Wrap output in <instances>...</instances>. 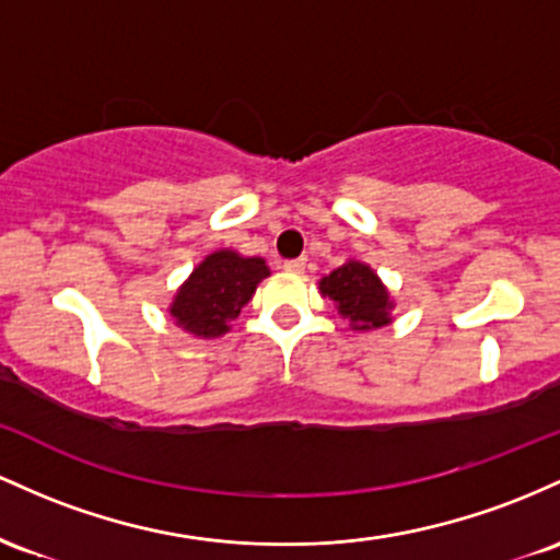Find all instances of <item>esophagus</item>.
<instances>
[{"label": "esophagus", "instance_id": "obj_1", "mask_svg": "<svg viewBox=\"0 0 560 560\" xmlns=\"http://www.w3.org/2000/svg\"><path fill=\"white\" fill-rule=\"evenodd\" d=\"M282 269H285V272H304L306 269V259L304 256H301V259H288L285 264H282Z\"/></svg>", "mask_w": 560, "mask_h": 560}]
</instances>
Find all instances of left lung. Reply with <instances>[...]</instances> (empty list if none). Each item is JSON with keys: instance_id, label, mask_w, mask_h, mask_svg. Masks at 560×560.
Masks as SVG:
<instances>
[{"instance_id": "obj_1", "label": "left lung", "mask_w": 560, "mask_h": 560, "mask_svg": "<svg viewBox=\"0 0 560 560\" xmlns=\"http://www.w3.org/2000/svg\"><path fill=\"white\" fill-rule=\"evenodd\" d=\"M323 296L336 301V310L354 330L381 328L388 319V293L381 285L378 275L360 261H349L332 269L328 278L319 282Z\"/></svg>"}]
</instances>
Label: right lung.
<instances>
[{
  "instance_id": "1",
  "label": "right lung",
  "mask_w": 560,
  "mask_h": 560,
  "mask_svg": "<svg viewBox=\"0 0 560 560\" xmlns=\"http://www.w3.org/2000/svg\"><path fill=\"white\" fill-rule=\"evenodd\" d=\"M267 275L269 269L261 259H243L235 250H217L179 288L172 304L174 319L192 336H222Z\"/></svg>"
}]
</instances>
